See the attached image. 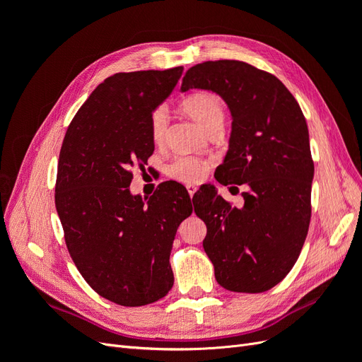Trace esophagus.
Wrapping results in <instances>:
<instances>
[{"label":"esophagus","instance_id":"esophagus-1","mask_svg":"<svg viewBox=\"0 0 362 362\" xmlns=\"http://www.w3.org/2000/svg\"><path fill=\"white\" fill-rule=\"evenodd\" d=\"M196 190H198V187H196V185H193V184H189V185H187V192H189V194H190V198H193V194H194Z\"/></svg>","mask_w":362,"mask_h":362}]
</instances>
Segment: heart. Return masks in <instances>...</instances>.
Returning a JSON list of instances; mask_svg holds the SVG:
<instances>
[{"label": "heart", "mask_w": 362, "mask_h": 362, "mask_svg": "<svg viewBox=\"0 0 362 362\" xmlns=\"http://www.w3.org/2000/svg\"><path fill=\"white\" fill-rule=\"evenodd\" d=\"M181 110L193 119L205 131L223 122V104L221 98L211 92H196L181 103ZM168 128V115L163 108H157L149 117V133L154 144H161ZM206 163L194 157H181L168 168L169 177L181 182L193 184L204 178Z\"/></svg>", "instance_id": "obj_1"}]
</instances>
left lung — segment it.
<instances>
[{
	"label": "left lung",
	"instance_id": "1",
	"mask_svg": "<svg viewBox=\"0 0 362 362\" xmlns=\"http://www.w3.org/2000/svg\"><path fill=\"white\" fill-rule=\"evenodd\" d=\"M190 89L226 103L231 137L214 177L223 185H246L243 206L217 190L196 201L194 213L206 225L204 250L223 288L267 291L288 275L308 234L314 163L306 120L275 75L245 62L196 64L181 84L182 92Z\"/></svg>",
	"mask_w": 362,
	"mask_h": 362
}]
</instances>
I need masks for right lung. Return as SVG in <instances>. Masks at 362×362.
Wrapping results in <instances>:
<instances>
[{"label": "right lung", "mask_w": 362, "mask_h": 362, "mask_svg": "<svg viewBox=\"0 0 362 362\" xmlns=\"http://www.w3.org/2000/svg\"><path fill=\"white\" fill-rule=\"evenodd\" d=\"M181 75L182 66L108 76L76 112L60 149L56 208L71 258L98 294L122 306L169 293L175 234L193 211L182 185L163 182L148 202L129 190L131 169L154 152L149 117Z\"/></svg>", "instance_id": "add662e5"}]
</instances>
